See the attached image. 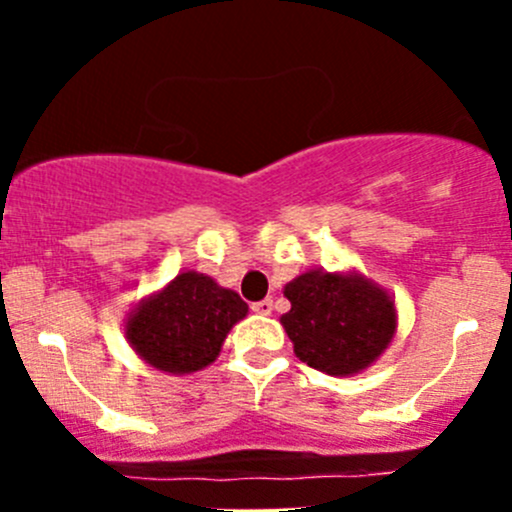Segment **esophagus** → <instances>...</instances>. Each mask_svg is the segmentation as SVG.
<instances>
[{
	"instance_id": "1",
	"label": "esophagus",
	"mask_w": 512,
	"mask_h": 512,
	"mask_svg": "<svg viewBox=\"0 0 512 512\" xmlns=\"http://www.w3.org/2000/svg\"><path fill=\"white\" fill-rule=\"evenodd\" d=\"M252 312L255 314H272V299H262V302H255L252 304Z\"/></svg>"
}]
</instances>
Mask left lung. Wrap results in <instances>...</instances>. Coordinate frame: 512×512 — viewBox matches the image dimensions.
I'll use <instances>...</instances> for the list:
<instances>
[{
    "label": "left lung",
    "mask_w": 512,
    "mask_h": 512,
    "mask_svg": "<svg viewBox=\"0 0 512 512\" xmlns=\"http://www.w3.org/2000/svg\"><path fill=\"white\" fill-rule=\"evenodd\" d=\"M292 304L280 322L294 354L329 376H354L389 349L396 304L384 287L349 272L309 270L285 285Z\"/></svg>",
    "instance_id": "obj_1"
}]
</instances>
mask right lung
<instances>
[{
	"label": "right lung",
	"mask_w": 512,
	"mask_h": 512,
	"mask_svg": "<svg viewBox=\"0 0 512 512\" xmlns=\"http://www.w3.org/2000/svg\"><path fill=\"white\" fill-rule=\"evenodd\" d=\"M245 317L240 294L185 270L128 312L126 339L148 366L185 376L213 364L230 329Z\"/></svg>",
	"instance_id": "right-lung-1"
}]
</instances>
